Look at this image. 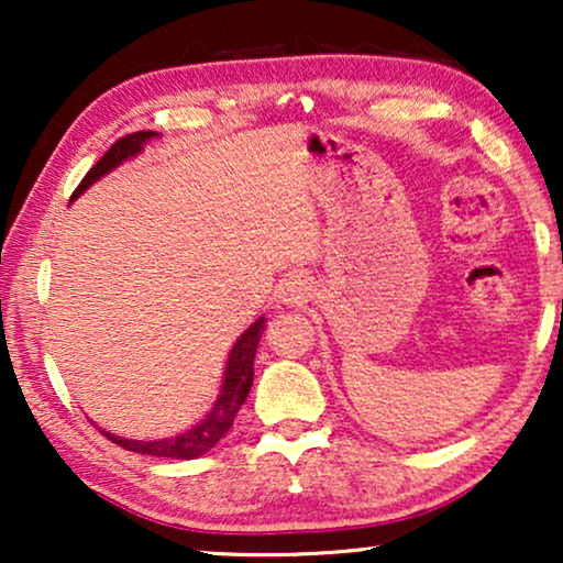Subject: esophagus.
I'll return each mask as SVG.
<instances>
[{"label":"esophagus","mask_w":563,"mask_h":563,"mask_svg":"<svg viewBox=\"0 0 563 563\" xmlns=\"http://www.w3.org/2000/svg\"><path fill=\"white\" fill-rule=\"evenodd\" d=\"M310 282H307L302 274H289L287 279H282L279 287H276V299H279V305L287 307H302L307 299H310Z\"/></svg>","instance_id":"34e87169"}]
</instances>
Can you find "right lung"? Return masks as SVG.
<instances>
[{
  "label": "right lung",
  "instance_id": "1",
  "mask_svg": "<svg viewBox=\"0 0 563 563\" xmlns=\"http://www.w3.org/2000/svg\"><path fill=\"white\" fill-rule=\"evenodd\" d=\"M158 137V133L153 130H141V133L125 135L120 137L118 143L112 145L110 151L104 153L102 158L91 166V172L84 176L79 189L74 191L71 202L79 195H84L91 184H97L102 176H107L112 168H118L122 161L135 158L137 153H143L145 143ZM266 328V318H258L253 325L245 330V333L238 335V341L230 349L225 372H222V384H220V395L214 399V405L210 407V412L205 415L197 426H191L189 430H184L179 435L172 438H156V441H133V438H122L114 433H107V430L99 428V433L110 438L112 443L122 445L125 451L133 453H143V456H156V459H197L205 456L207 451L214 449L230 428H233V420L238 410H241L245 397H249L251 384H253V358H256V349L261 341V333Z\"/></svg>",
  "mask_w": 563,
  "mask_h": 563
}]
</instances>
